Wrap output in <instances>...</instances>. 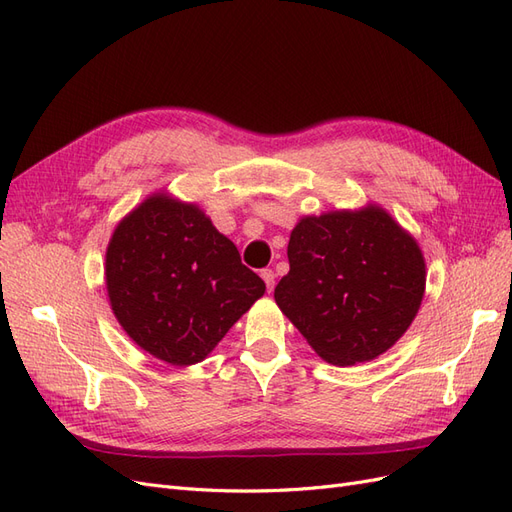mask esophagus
<instances>
[{
    "instance_id": "obj_1",
    "label": "esophagus",
    "mask_w": 512,
    "mask_h": 512,
    "mask_svg": "<svg viewBox=\"0 0 512 512\" xmlns=\"http://www.w3.org/2000/svg\"><path fill=\"white\" fill-rule=\"evenodd\" d=\"M260 277H262V280H265L267 290L271 292V290H273V286H275V273H273L271 269H262V271H260Z\"/></svg>"
}]
</instances>
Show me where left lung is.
Segmentation results:
<instances>
[{
  "instance_id": "8db88e82",
  "label": "left lung",
  "mask_w": 512,
  "mask_h": 512,
  "mask_svg": "<svg viewBox=\"0 0 512 512\" xmlns=\"http://www.w3.org/2000/svg\"><path fill=\"white\" fill-rule=\"evenodd\" d=\"M275 303L327 363L346 367L397 344L425 297L416 239L380 205L305 215L290 232Z\"/></svg>"
}]
</instances>
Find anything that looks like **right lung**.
Listing matches in <instances>:
<instances>
[{"mask_svg":"<svg viewBox=\"0 0 512 512\" xmlns=\"http://www.w3.org/2000/svg\"><path fill=\"white\" fill-rule=\"evenodd\" d=\"M104 277L121 329L175 367L205 361L265 294V282L205 211L168 192H153L119 220Z\"/></svg>","mask_w":512,"mask_h":512,"instance_id":"right-lung-1","label":"right lung"}]
</instances>
